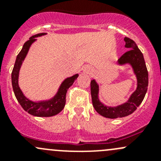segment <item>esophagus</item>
Instances as JSON below:
<instances>
[{
    "mask_svg": "<svg viewBox=\"0 0 161 161\" xmlns=\"http://www.w3.org/2000/svg\"><path fill=\"white\" fill-rule=\"evenodd\" d=\"M86 71H88V72H90V69H88V68H87V69H86Z\"/></svg>",
    "mask_w": 161,
    "mask_h": 161,
    "instance_id": "esophagus-1",
    "label": "esophagus"
}]
</instances>
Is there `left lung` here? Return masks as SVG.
<instances>
[{
    "mask_svg": "<svg viewBox=\"0 0 161 161\" xmlns=\"http://www.w3.org/2000/svg\"><path fill=\"white\" fill-rule=\"evenodd\" d=\"M124 40L125 47L129 50L118 60V64L121 66L130 64L137 79L136 90L131 94L129 100L116 107L107 106L99 99V85L97 81L92 79L90 82L92 102L96 111L103 117L112 119L123 118L132 114L143 100L148 87V71L142 52L132 40L125 37Z\"/></svg>",
    "mask_w": 161,
    "mask_h": 161,
    "instance_id": "8db88e82",
    "label": "left lung"
}]
</instances>
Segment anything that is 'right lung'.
<instances>
[{
	"label": "right lung",
	"instance_id": "add662e5",
	"mask_svg": "<svg viewBox=\"0 0 161 161\" xmlns=\"http://www.w3.org/2000/svg\"><path fill=\"white\" fill-rule=\"evenodd\" d=\"M47 35L46 32L38 33L35 36H32L30 40L24 43L22 49L19 52L16 58L15 63L11 72V83L14 93L15 95L18 102L20 103L25 111L28 112L30 114L36 117H51L58 114L64 108L66 102V93L69 87L72 86L75 80L78 78L79 74H75L71 77L67 78L61 82V86L58 88V92L54 96L49 100H40V101H33L27 98L22 91L21 90L19 86V71L22 66L23 61L25 60L31 45L36 41V37L42 36Z\"/></svg>",
	"mask_w": 161,
	"mask_h": 161
}]
</instances>
